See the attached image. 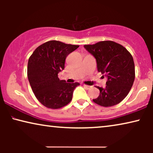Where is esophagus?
Listing matches in <instances>:
<instances>
[{
	"label": "esophagus",
	"mask_w": 153,
	"mask_h": 153,
	"mask_svg": "<svg viewBox=\"0 0 153 153\" xmlns=\"http://www.w3.org/2000/svg\"><path fill=\"white\" fill-rule=\"evenodd\" d=\"M83 87H84L85 88L88 89V90L90 89V88H91V86H90V85H85V84L83 85Z\"/></svg>",
	"instance_id": "34e87169"
}]
</instances>
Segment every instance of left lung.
I'll use <instances>...</instances> for the list:
<instances>
[{"mask_svg": "<svg viewBox=\"0 0 153 153\" xmlns=\"http://www.w3.org/2000/svg\"><path fill=\"white\" fill-rule=\"evenodd\" d=\"M84 48L95 57L98 72L107 78L104 88L97 87L100 95L93 102L105 107L120 103L128 95L135 78L134 62L130 53L113 41L84 45Z\"/></svg>", "mask_w": 153, "mask_h": 153, "instance_id": "1", "label": "left lung"}]
</instances>
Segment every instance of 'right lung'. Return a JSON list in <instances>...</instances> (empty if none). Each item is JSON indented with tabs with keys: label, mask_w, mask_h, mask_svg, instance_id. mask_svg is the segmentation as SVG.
Returning <instances> with one entry per match:
<instances>
[{
	"label": "right lung",
	"mask_w": 153,
	"mask_h": 153,
	"mask_svg": "<svg viewBox=\"0 0 153 153\" xmlns=\"http://www.w3.org/2000/svg\"><path fill=\"white\" fill-rule=\"evenodd\" d=\"M78 45L51 40L39 46L29 58L28 79L35 97L49 108H60L70 103L73 92L80 84L60 80L58 74L65 68L69 54Z\"/></svg>",
	"instance_id": "add662e5"
}]
</instances>
